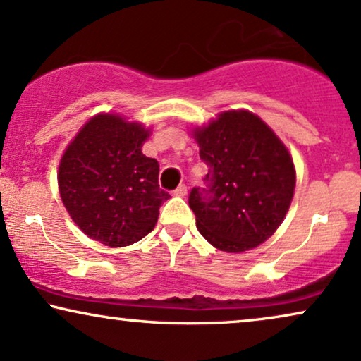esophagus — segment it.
Segmentation results:
<instances>
[{"mask_svg": "<svg viewBox=\"0 0 361 361\" xmlns=\"http://www.w3.org/2000/svg\"><path fill=\"white\" fill-rule=\"evenodd\" d=\"M185 194H188V185L185 184H180L179 188L173 190V195H179V197H184Z\"/></svg>", "mask_w": 361, "mask_h": 361, "instance_id": "1", "label": "esophagus"}]
</instances>
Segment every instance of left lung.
<instances>
[{"mask_svg": "<svg viewBox=\"0 0 361 361\" xmlns=\"http://www.w3.org/2000/svg\"><path fill=\"white\" fill-rule=\"evenodd\" d=\"M194 139L209 167L206 188L189 194L199 233L226 252L259 246L279 228L295 194L288 149L247 110L222 112L207 127L195 128Z\"/></svg>", "mask_w": 361, "mask_h": 361, "instance_id": "left-lung-1", "label": "left lung"}]
</instances>
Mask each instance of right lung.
<instances>
[{"mask_svg":"<svg viewBox=\"0 0 361 361\" xmlns=\"http://www.w3.org/2000/svg\"><path fill=\"white\" fill-rule=\"evenodd\" d=\"M149 135L140 123L100 114L83 126L60 160L63 206L88 238L105 246L140 241L171 197L159 188V162L142 154Z\"/></svg>","mask_w":361,"mask_h":361,"instance_id":"1","label":"right lung"}]
</instances>
